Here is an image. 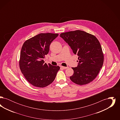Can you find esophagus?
I'll return each instance as SVG.
<instances>
[{
  "mask_svg": "<svg viewBox=\"0 0 120 120\" xmlns=\"http://www.w3.org/2000/svg\"><path fill=\"white\" fill-rule=\"evenodd\" d=\"M61 68H62L63 69H66L68 68V67H63V66H61Z\"/></svg>",
  "mask_w": 120,
  "mask_h": 120,
  "instance_id": "34e87169",
  "label": "esophagus"
}]
</instances>
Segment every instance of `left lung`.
<instances>
[{
	"label": "left lung",
	"mask_w": 120,
	"mask_h": 120,
	"mask_svg": "<svg viewBox=\"0 0 120 120\" xmlns=\"http://www.w3.org/2000/svg\"><path fill=\"white\" fill-rule=\"evenodd\" d=\"M60 36L68 44L75 54L78 56L77 67L71 80L79 85H84L94 80L102 68L104 56L101 46L94 35L76 30L61 33Z\"/></svg>",
	"instance_id": "obj_1"
}]
</instances>
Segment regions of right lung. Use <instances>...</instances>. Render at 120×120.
Segmentation results:
<instances>
[{
	"mask_svg": "<svg viewBox=\"0 0 120 120\" xmlns=\"http://www.w3.org/2000/svg\"><path fill=\"white\" fill-rule=\"evenodd\" d=\"M58 34L40 33L26 40L20 52V68L26 80L34 86L43 88L55 79L59 66L47 64L43 60L52 42Z\"/></svg>",
	"mask_w": 120,
	"mask_h": 120,
	"instance_id": "right-lung-1",
	"label": "right lung"
}]
</instances>
